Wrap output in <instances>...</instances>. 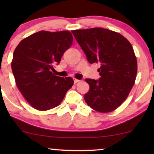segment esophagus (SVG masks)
Here are the masks:
<instances>
[{
  "label": "esophagus",
  "mask_w": 154,
  "mask_h": 154,
  "mask_svg": "<svg viewBox=\"0 0 154 154\" xmlns=\"http://www.w3.org/2000/svg\"><path fill=\"white\" fill-rule=\"evenodd\" d=\"M73 81H74V83L75 84V83H79V82L80 81V80H79V79H73Z\"/></svg>",
  "instance_id": "1"
}]
</instances>
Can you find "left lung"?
I'll use <instances>...</instances> for the list:
<instances>
[{"mask_svg": "<svg viewBox=\"0 0 154 154\" xmlns=\"http://www.w3.org/2000/svg\"><path fill=\"white\" fill-rule=\"evenodd\" d=\"M90 64L100 63L99 80L86 79L90 90L84 99L100 113H109L121 106L135 82L137 62L128 40L116 31L103 28L71 31Z\"/></svg>", "mask_w": 154, "mask_h": 154, "instance_id": "1", "label": "left lung"}]
</instances>
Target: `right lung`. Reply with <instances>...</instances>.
<instances>
[{
    "mask_svg": "<svg viewBox=\"0 0 154 154\" xmlns=\"http://www.w3.org/2000/svg\"><path fill=\"white\" fill-rule=\"evenodd\" d=\"M69 31H41L25 38L14 50L11 62L16 85L27 102L38 111L57 106L72 87L71 77L55 75L53 66L72 45Z\"/></svg>",
    "mask_w": 154,
    "mask_h": 154,
    "instance_id": "1",
    "label": "right lung"
}]
</instances>
